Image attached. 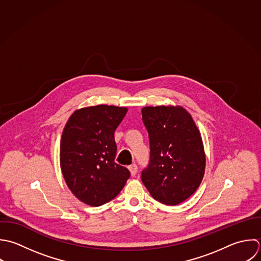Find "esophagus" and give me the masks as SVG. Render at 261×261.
Listing matches in <instances>:
<instances>
[{
	"label": "esophagus",
	"mask_w": 261,
	"mask_h": 261,
	"mask_svg": "<svg viewBox=\"0 0 261 261\" xmlns=\"http://www.w3.org/2000/svg\"><path fill=\"white\" fill-rule=\"evenodd\" d=\"M128 169H129V171H130V173H131V175H132V176H135V175L137 174L138 168H137V166H136L135 164H133V165L129 166V167H128Z\"/></svg>",
	"instance_id": "34e87169"
}]
</instances>
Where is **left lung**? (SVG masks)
I'll return each instance as SVG.
<instances>
[{
  "label": "left lung",
  "instance_id": "obj_1",
  "mask_svg": "<svg viewBox=\"0 0 261 261\" xmlns=\"http://www.w3.org/2000/svg\"><path fill=\"white\" fill-rule=\"evenodd\" d=\"M141 113L150 144V161L142 171V183L159 202L177 205L189 198L203 179L201 134L181 106L144 107Z\"/></svg>",
  "mask_w": 261,
  "mask_h": 261
}]
</instances>
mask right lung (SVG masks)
I'll return each mask as SVG.
<instances>
[{"mask_svg":"<svg viewBox=\"0 0 261 261\" xmlns=\"http://www.w3.org/2000/svg\"><path fill=\"white\" fill-rule=\"evenodd\" d=\"M125 107L97 105L76 110L63 130L60 166L70 191L83 203L99 206L123 189L130 172L115 163L114 133Z\"/></svg>","mask_w":261,"mask_h":261,"instance_id":"right-lung-1","label":"right lung"}]
</instances>
